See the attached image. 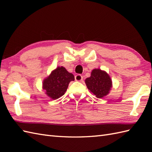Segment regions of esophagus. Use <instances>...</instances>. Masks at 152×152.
Segmentation results:
<instances>
[{
	"label": "esophagus",
	"mask_w": 152,
	"mask_h": 152,
	"mask_svg": "<svg viewBox=\"0 0 152 152\" xmlns=\"http://www.w3.org/2000/svg\"><path fill=\"white\" fill-rule=\"evenodd\" d=\"M83 80V76L82 75H80V74H77V75L75 76V80L76 81H82Z\"/></svg>",
	"instance_id": "esophagus-1"
}]
</instances>
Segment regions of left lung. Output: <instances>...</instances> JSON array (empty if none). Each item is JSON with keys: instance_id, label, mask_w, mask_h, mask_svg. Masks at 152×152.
<instances>
[{"instance_id": "left-lung-1", "label": "left lung", "mask_w": 152, "mask_h": 152, "mask_svg": "<svg viewBox=\"0 0 152 152\" xmlns=\"http://www.w3.org/2000/svg\"><path fill=\"white\" fill-rule=\"evenodd\" d=\"M85 82L88 89L99 99L108 95L112 88V80L109 75L100 69L93 70L91 76L86 78Z\"/></svg>"}]
</instances>
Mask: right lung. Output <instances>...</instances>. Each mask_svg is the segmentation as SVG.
<instances>
[{
    "mask_svg": "<svg viewBox=\"0 0 152 152\" xmlns=\"http://www.w3.org/2000/svg\"><path fill=\"white\" fill-rule=\"evenodd\" d=\"M74 76L68 72L65 68L57 67L43 82V88L48 96L57 99L63 95L70 82L74 81Z\"/></svg>",
    "mask_w": 152,
    "mask_h": 152,
    "instance_id": "obj_1",
    "label": "right lung"
}]
</instances>
